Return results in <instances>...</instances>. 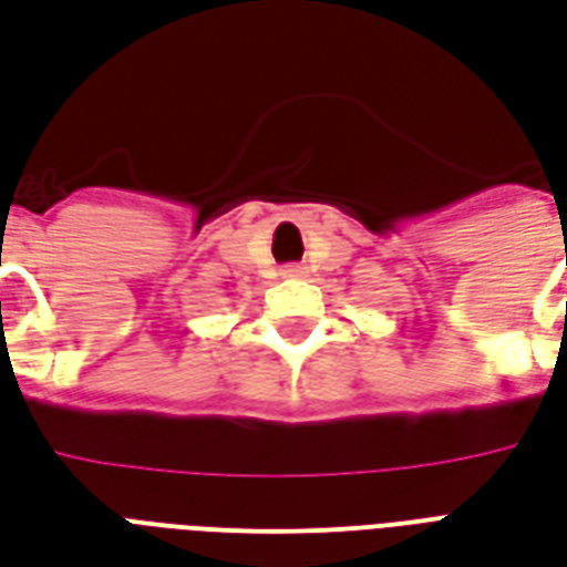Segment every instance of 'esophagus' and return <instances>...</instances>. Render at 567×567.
I'll return each instance as SVG.
<instances>
[{
  "label": "esophagus",
  "mask_w": 567,
  "mask_h": 567,
  "mask_svg": "<svg viewBox=\"0 0 567 567\" xmlns=\"http://www.w3.org/2000/svg\"><path fill=\"white\" fill-rule=\"evenodd\" d=\"M306 272H309V270H306L303 264H288V267H282L285 279H303Z\"/></svg>",
  "instance_id": "34e87169"
}]
</instances>
